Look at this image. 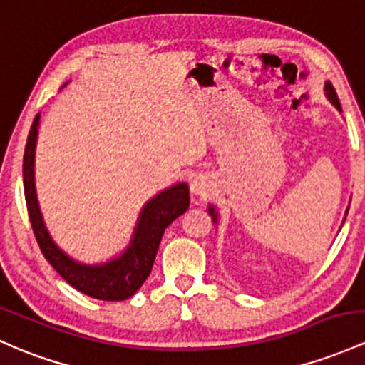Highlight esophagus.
<instances>
[{"instance_id":"34e87169","label":"esophagus","mask_w":365,"mask_h":365,"mask_svg":"<svg viewBox=\"0 0 365 365\" xmlns=\"http://www.w3.org/2000/svg\"><path fill=\"white\" fill-rule=\"evenodd\" d=\"M190 190L194 195H201V197H204V195H207L211 192V182L202 175L195 176L190 182Z\"/></svg>"}]
</instances>
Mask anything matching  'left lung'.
Listing matches in <instances>:
<instances>
[{"mask_svg":"<svg viewBox=\"0 0 365 365\" xmlns=\"http://www.w3.org/2000/svg\"><path fill=\"white\" fill-rule=\"evenodd\" d=\"M324 91H326V97H327V100H329V102L332 103V106H334L336 109H338L339 112H343V110H341V103H339L338 95H336V90H334V88H332V85H331L329 81H326V85H324ZM348 210H350V206L346 207L345 218H346V215H348ZM207 213H210L211 218H213V223H218V213H216V210H215L213 204H207ZM345 218H343V222H345Z\"/></svg>","mask_w":365,"mask_h":365,"instance_id":"8db88e82","label":"left lung"}]
</instances>
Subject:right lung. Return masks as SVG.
<instances>
[{
  "label": "right lung",
  "mask_w": 365,
  "mask_h": 365,
  "mask_svg": "<svg viewBox=\"0 0 365 365\" xmlns=\"http://www.w3.org/2000/svg\"><path fill=\"white\" fill-rule=\"evenodd\" d=\"M39 121H41V114L36 115L33 126H31L22 166L24 194H26L27 211H29L36 241L41 247L48 263L74 289L81 291L83 294L91 296V298L103 299V302H123V299L131 298L149 277L166 227L189 210V185L185 182L175 183V185L158 192L154 197L143 204L130 244L118 256L107 259V262L93 263V265L79 262L67 255L53 241L45 225L41 207L38 202L34 182V158Z\"/></svg>",
  "instance_id": "right-lung-1"
}]
</instances>
